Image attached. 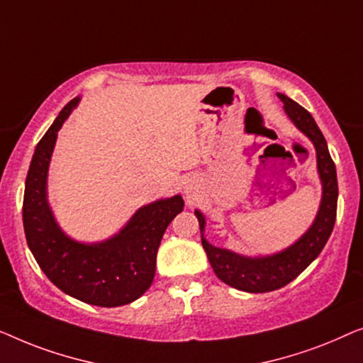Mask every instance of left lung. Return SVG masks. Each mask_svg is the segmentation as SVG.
Here are the masks:
<instances>
[{"label":"left lung","instance_id":"obj_1","mask_svg":"<svg viewBox=\"0 0 363 363\" xmlns=\"http://www.w3.org/2000/svg\"><path fill=\"white\" fill-rule=\"evenodd\" d=\"M278 96L281 99L286 113L294 121V125L314 143L315 152H318L319 176L323 181V202H320L315 222L306 232L304 237L299 238L293 247L273 255V257H240L228 250L212 247L202 235V247L206 250L217 278L232 288L247 291V293H268V291L283 288L296 277H299L323 252L324 245L328 243L330 233H333L337 216V196H339L337 172L323 131L315 125L308 110L283 94H278ZM196 216L199 228L203 232L206 218L199 211H196Z\"/></svg>","mask_w":363,"mask_h":363}]
</instances>
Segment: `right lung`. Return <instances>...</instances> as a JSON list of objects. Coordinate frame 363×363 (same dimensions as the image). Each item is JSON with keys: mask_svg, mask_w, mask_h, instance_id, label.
Wrapping results in <instances>:
<instances>
[{"mask_svg": "<svg viewBox=\"0 0 363 363\" xmlns=\"http://www.w3.org/2000/svg\"><path fill=\"white\" fill-rule=\"evenodd\" d=\"M77 104L74 99L64 106L35 146L24 189V233L35 262L60 291L84 303L116 308L138 299L151 286L161 238L184 201L176 196L140 208L105 243L82 245L65 237L45 201V177L57 131Z\"/></svg>", "mask_w": 363, "mask_h": 363, "instance_id": "obj_1", "label": "right lung"}]
</instances>
